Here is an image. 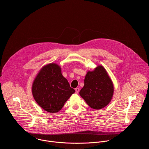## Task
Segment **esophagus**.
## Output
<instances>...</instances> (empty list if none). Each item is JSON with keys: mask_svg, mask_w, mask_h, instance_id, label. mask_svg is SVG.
<instances>
[{"mask_svg": "<svg viewBox=\"0 0 149 149\" xmlns=\"http://www.w3.org/2000/svg\"><path fill=\"white\" fill-rule=\"evenodd\" d=\"M79 91H80V89H79V88H76L75 89V91H76V93H78L79 92Z\"/></svg>", "mask_w": 149, "mask_h": 149, "instance_id": "esophagus-1", "label": "esophagus"}]
</instances>
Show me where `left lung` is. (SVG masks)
Returning <instances> with one entry per match:
<instances>
[{"instance_id":"left-lung-1","label":"left lung","mask_w":149,"mask_h":149,"mask_svg":"<svg viewBox=\"0 0 149 149\" xmlns=\"http://www.w3.org/2000/svg\"><path fill=\"white\" fill-rule=\"evenodd\" d=\"M114 91L113 83L105 68L99 65L93 71H88L84 79V86L80 95L90 107L100 109L111 102Z\"/></svg>"}]
</instances>
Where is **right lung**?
I'll return each instance as SVG.
<instances>
[{
	"instance_id": "1",
	"label": "right lung",
	"mask_w": 149,
	"mask_h": 149,
	"mask_svg": "<svg viewBox=\"0 0 149 149\" xmlns=\"http://www.w3.org/2000/svg\"><path fill=\"white\" fill-rule=\"evenodd\" d=\"M32 94L37 104L50 113L60 111L65 103L75 92L55 63L43 66L32 85Z\"/></svg>"
}]
</instances>
